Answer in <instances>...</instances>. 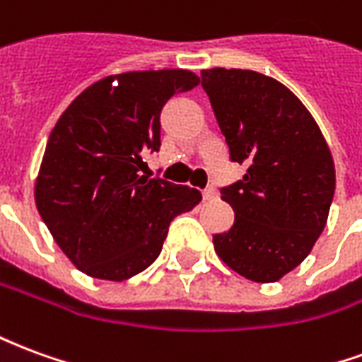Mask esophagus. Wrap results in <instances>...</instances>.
I'll return each instance as SVG.
<instances>
[{"mask_svg": "<svg viewBox=\"0 0 362 362\" xmlns=\"http://www.w3.org/2000/svg\"><path fill=\"white\" fill-rule=\"evenodd\" d=\"M215 196H217L215 188H205L204 192H202V197H204V199H213Z\"/></svg>", "mask_w": 362, "mask_h": 362, "instance_id": "34e87169", "label": "esophagus"}]
</instances>
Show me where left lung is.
I'll return each instance as SVG.
<instances>
[{
  "label": "left lung",
  "instance_id": "8db88e82",
  "mask_svg": "<svg viewBox=\"0 0 362 362\" xmlns=\"http://www.w3.org/2000/svg\"><path fill=\"white\" fill-rule=\"evenodd\" d=\"M230 160L243 180L221 189L235 223L213 236L233 272L273 283L300 266L326 227L335 166L316 119L295 93L250 69L202 71Z\"/></svg>",
  "mask_w": 362,
  "mask_h": 362
}]
</instances>
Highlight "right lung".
<instances>
[{
    "mask_svg": "<svg viewBox=\"0 0 362 362\" xmlns=\"http://www.w3.org/2000/svg\"><path fill=\"white\" fill-rule=\"evenodd\" d=\"M188 69L126 71L93 83L59 116L35 184L36 209L62 252L95 279L126 281L158 258L170 221L202 194L139 176L160 147V110L197 87Z\"/></svg>",
    "mask_w": 362,
    "mask_h": 362,
    "instance_id": "1",
    "label": "right lung"
}]
</instances>
